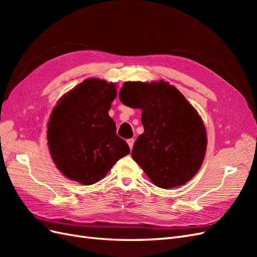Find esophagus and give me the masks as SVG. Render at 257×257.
<instances>
[{"label":"esophagus","mask_w":257,"mask_h":257,"mask_svg":"<svg viewBox=\"0 0 257 257\" xmlns=\"http://www.w3.org/2000/svg\"><path fill=\"white\" fill-rule=\"evenodd\" d=\"M134 143H135V141H134V138H130V139H127V144H128V146H130V148H131V150L133 149V146H134Z\"/></svg>","instance_id":"1"}]
</instances>
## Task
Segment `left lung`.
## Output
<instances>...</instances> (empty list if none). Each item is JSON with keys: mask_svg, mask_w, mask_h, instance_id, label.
<instances>
[{"mask_svg": "<svg viewBox=\"0 0 257 257\" xmlns=\"http://www.w3.org/2000/svg\"><path fill=\"white\" fill-rule=\"evenodd\" d=\"M121 102L142 109L145 132L134 144L132 158L150 180L162 189L185 184L205 158L204 122L174 85L159 82H124Z\"/></svg>", "mask_w": 257, "mask_h": 257, "instance_id": "8db88e82", "label": "left lung"}]
</instances>
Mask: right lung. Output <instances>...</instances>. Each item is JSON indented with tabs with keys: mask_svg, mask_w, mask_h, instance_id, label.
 Wrapping results in <instances>:
<instances>
[{
	"mask_svg": "<svg viewBox=\"0 0 257 257\" xmlns=\"http://www.w3.org/2000/svg\"><path fill=\"white\" fill-rule=\"evenodd\" d=\"M115 84L85 79L62 97L51 112L47 141L51 158L71 180L90 185L107 175L130 147L108 114Z\"/></svg>",
	"mask_w": 257,
	"mask_h": 257,
	"instance_id": "right-lung-1",
	"label": "right lung"
}]
</instances>
